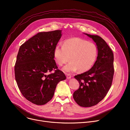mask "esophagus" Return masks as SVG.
<instances>
[{
    "mask_svg": "<svg viewBox=\"0 0 130 130\" xmlns=\"http://www.w3.org/2000/svg\"><path fill=\"white\" fill-rule=\"evenodd\" d=\"M66 78H67V79H68V80H69V79H70V78L72 77L71 75L70 74H66Z\"/></svg>",
    "mask_w": 130,
    "mask_h": 130,
    "instance_id": "1",
    "label": "esophagus"
}]
</instances>
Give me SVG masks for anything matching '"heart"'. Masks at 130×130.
I'll list each match as a JSON object with an SVG mask.
<instances>
[{
  "label": "heart",
  "instance_id": "heart-1",
  "mask_svg": "<svg viewBox=\"0 0 130 130\" xmlns=\"http://www.w3.org/2000/svg\"><path fill=\"white\" fill-rule=\"evenodd\" d=\"M55 61L62 66L70 59V63L63 70L67 73L80 72L90 70L94 64L98 56V48L94 43L84 39L74 38L65 41L64 46L57 44L55 47Z\"/></svg>",
  "mask_w": 130,
  "mask_h": 130
}]
</instances>
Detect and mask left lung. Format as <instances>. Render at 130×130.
<instances>
[{
    "instance_id": "left-lung-1",
    "label": "left lung",
    "mask_w": 130,
    "mask_h": 130,
    "mask_svg": "<svg viewBox=\"0 0 130 130\" xmlns=\"http://www.w3.org/2000/svg\"><path fill=\"white\" fill-rule=\"evenodd\" d=\"M84 34L96 44L98 56L91 69L74 76L80 87L73 93V98L79 106L89 107L99 103L109 91L114 73V55L103 38Z\"/></svg>"
}]
</instances>
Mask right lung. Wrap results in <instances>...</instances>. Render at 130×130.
Masks as SVG:
<instances>
[{"label":"right lung","mask_w":130,"mask_h":130,"mask_svg":"<svg viewBox=\"0 0 130 130\" xmlns=\"http://www.w3.org/2000/svg\"><path fill=\"white\" fill-rule=\"evenodd\" d=\"M61 30L40 32L20 47L15 65V76L23 96L30 102L43 105L52 99L59 82L66 79L57 69L54 52ZM56 69L54 73H47Z\"/></svg>","instance_id":"1"}]
</instances>
